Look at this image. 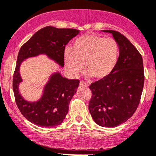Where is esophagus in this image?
<instances>
[{
  "label": "esophagus",
  "mask_w": 156,
  "mask_h": 156,
  "mask_svg": "<svg viewBox=\"0 0 156 156\" xmlns=\"http://www.w3.org/2000/svg\"><path fill=\"white\" fill-rule=\"evenodd\" d=\"M79 85L81 87H88V84L86 82H84V81H81L79 83Z\"/></svg>",
  "instance_id": "obj_1"
}]
</instances>
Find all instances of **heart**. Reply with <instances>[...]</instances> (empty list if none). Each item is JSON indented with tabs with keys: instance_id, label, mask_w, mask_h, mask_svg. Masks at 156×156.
I'll return each mask as SVG.
<instances>
[{
	"instance_id": "heart-1",
	"label": "heart",
	"mask_w": 156,
	"mask_h": 156,
	"mask_svg": "<svg viewBox=\"0 0 156 156\" xmlns=\"http://www.w3.org/2000/svg\"><path fill=\"white\" fill-rule=\"evenodd\" d=\"M119 57L117 41L95 34H85L74 41L72 48H66L64 61L70 75L76 76L85 69L96 79L107 78Z\"/></svg>"
}]
</instances>
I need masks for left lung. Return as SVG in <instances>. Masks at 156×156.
<instances>
[{
  "mask_svg": "<svg viewBox=\"0 0 156 156\" xmlns=\"http://www.w3.org/2000/svg\"><path fill=\"white\" fill-rule=\"evenodd\" d=\"M101 31L112 34L119 46V55L112 73L90 86L92 98L89 111L99 126L116 127L132 117L140 103L144 83L143 59L120 33Z\"/></svg>",
  "mask_w": 156,
  "mask_h": 156,
  "instance_id": "8db88e82",
  "label": "left lung"
}]
</instances>
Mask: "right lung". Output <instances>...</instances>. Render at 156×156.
<instances>
[{
    "instance_id": "right-lung-1",
    "label": "right lung",
    "mask_w": 156,
    "mask_h": 156,
    "mask_svg": "<svg viewBox=\"0 0 156 156\" xmlns=\"http://www.w3.org/2000/svg\"><path fill=\"white\" fill-rule=\"evenodd\" d=\"M79 33L80 30L76 29H60L48 26L35 33L19 50L13 75V92L19 111L27 120L35 125L52 127L62 123L79 81L64 78L59 71L53 72L44 84L40 99L35 101H27L19 92V85L23 81L20 74L21 65L30 57L45 55L63 68L65 46Z\"/></svg>"
}]
</instances>
